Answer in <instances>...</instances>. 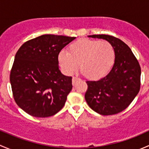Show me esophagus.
Here are the masks:
<instances>
[{"instance_id": "obj_1", "label": "esophagus", "mask_w": 149, "mask_h": 149, "mask_svg": "<svg viewBox=\"0 0 149 149\" xmlns=\"http://www.w3.org/2000/svg\"><path fill=\"white\" fill-rule=\"evenodd\" d=\"M78 80H79V78L77 77H75V76H73V79H72V84H73V85H74L75 84H76V82Z\"/></svg>"}]
</instances>
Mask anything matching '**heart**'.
I'll return each instance as SVG.
<instances>
[{"mask_svg": "<svg viewBox=\"0 0 149 149\" xmlns=\"http://www.w3.org/2000/svg\"><path fill=\"white\" fill-rule=\"evenodd\" d=\"M115 59L114 47L107 41L80 39L72 43L68 52L61 51L58 62L66 74H73L79 65L84 76L91 80L102 78L109 72Z\"/></svg>", "mask_w": 149, "mask_h": 149, "instance_id": "obj_1", "label": "heart"}]
</instances>
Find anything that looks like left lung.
<instances>
[{
    "instance_id": "8db88e82",
    "label": "left lung",
    "mask_w": 149,
    "mask_h": 149,
    "mask_svg": "<svg viewBox=\"0 0 149 149\" xmlns=\"http://www.w3.org/2000/svg\"><path fill=\"white\" fill-rule=\"evenodd\" d=\"M88 37L111 43L115 49V59L107 76L97 81H86L85 100L97 113L115 115L125 109L139 94L141 73L139 63L130 48L120 39L107 34Z\"/></svg>"
}]
</instances>
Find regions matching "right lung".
Instances as JSON below:
<instances>
[{"instance_id": "add662e5", "label": "right lung", "mask_w": 149, "mask_h": 149, "mask_svg": "<svg viewBox=\"0 0 149 149\" xmlns=\"http://www.w3.org/2000/svg\"><path fill=\"white\" fill-rule=\"evenodd\" d=\"M74 37L44 34L24 43L10 73L13 98L25 112L37 118L55 115L72 89V77L61 73L58 55Z\"/></svg>"}]
</instances>
